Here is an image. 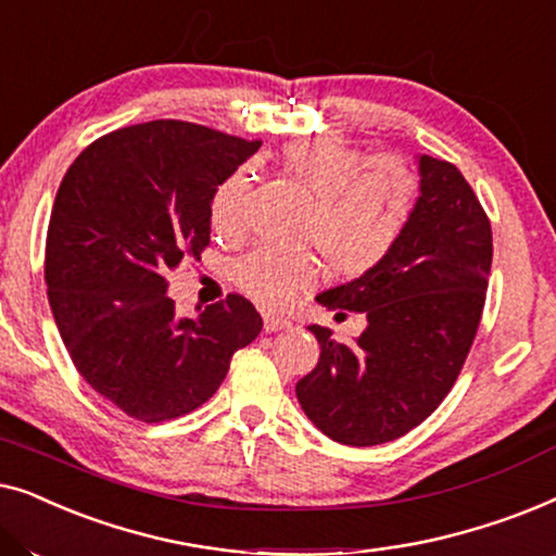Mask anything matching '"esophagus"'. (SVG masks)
<instances>
[{"label":"esophagus","mask_w":556,"mask_h":556,"mask_svg":"<svg viewBox=\"0 0 556 556\" xmlns=\"http://www.w3.org/2000/svg\"><path fill=\"white\" fill-rule=\"evenodd\" d=\"M288 326H291V321H286V318H280V316L265 314V318H263V329L268 331V333L280 331V329H288Z\"/></svg>","instance_id":"34e87169"}]
</instances>
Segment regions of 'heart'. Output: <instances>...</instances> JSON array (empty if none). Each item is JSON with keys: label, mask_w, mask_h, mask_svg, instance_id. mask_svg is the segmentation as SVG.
<instances>
[{"label": "heart", "mask_w": 556, "mask_h": 556, "mask_svg": "<svg viewBox=\"0 0 556 556\" xmlns=\"http://www.w3.org/2000/svg\"><path fill=\"white\" fill-rule=\"evenodd\" d=\"M283 169L314 197L303 238L337 276L356 278L375 270L392 253L415 210L417 181L394 159H369L339 139L295 141L283 151ZM248 179L235 172L212 192L210 223L223 238H235L245 219ZM318 276L311 253L261 248L235 265V280L263 306H283Z\"/></svg>", "instance_id": "b5f03b06"}]
</instances>
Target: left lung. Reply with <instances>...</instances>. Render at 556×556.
I'll return each instance as SVG.
<instances>
[{"label": "left lung", "mask_w": 556, "mask_h": 556, "mask_svg": "<svg viewBox=\"0 0 556 556\" xmlns=\"http://www.w3.org/2000/svg\"><path fill=\"white\" fill-rule=\"evenodd\" d=\"M420 197L397 245L375 270L318 293L331 311L367 316L341 344L308 326L321 356L295 397L324 435L364 447L397 440L435 413L481 324L491 223L458 166L420 156Z\"/></svg>", "instance_id": "left-lung-1"}]
</instances>
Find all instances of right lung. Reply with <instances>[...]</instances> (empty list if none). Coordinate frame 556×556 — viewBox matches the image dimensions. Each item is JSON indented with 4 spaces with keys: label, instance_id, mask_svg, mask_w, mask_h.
Returning <instances> with one entry per match:
<instances>
[{
    "label": "right lung",
    "instance_id": "obj_1",
    "mask_svg": "<svg viewBox=\"0 0 556 556\" xmlns=\"http://www.w3.org/2000/svg\"><path fill=\"white\" fill-rule=\"evenodd\" d=\"M257 147L149 121L101 136L60 181L45 245L52 316L80 377L128 417L164 422L204 405L263 329L238 293L177 316L164 278L200 261L212 192Z\"/></svg>",
    "mask_w": 556,
    "mask_h": 556
}]
</instances>
